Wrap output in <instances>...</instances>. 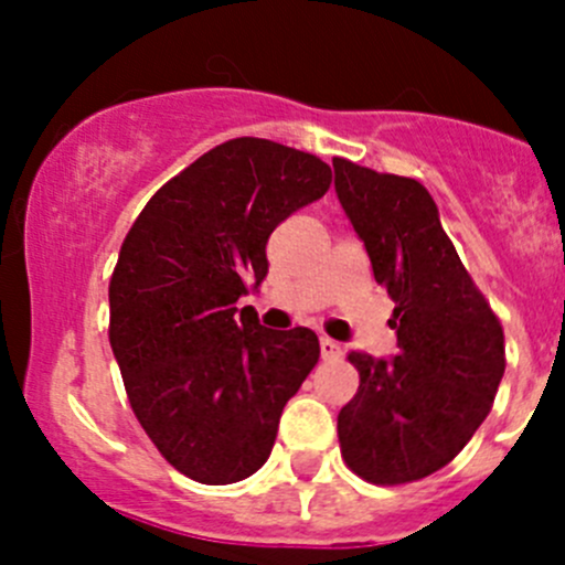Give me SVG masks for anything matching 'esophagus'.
<instances>
[{"mask_svg": "<svg viewBox=\"0 0 565 565\" xmlns=\"http://www.w3.org/2000/svg\"><path fill=\"white\" fill-rule=\"evenodd\" d=\"M319 352H322L324 361H333V358L341 355V344L339 341L328 339V335H322V339H319Z\"/></svg>", "mask_w": 565, "mask_h": 565, "instance_id": "esophagus-1", "label": "esophagus"}]
</instances>
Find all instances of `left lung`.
<instances>
[{"label":"left lung","mask_w":565,"mask_h":565,"mask_svg":"<svg viewBox=\"0 0 565 565\" xmlns=\"http://www.w3.org/2000/svg\"><path fill=\"white\" fill-rule=\"evenodd\" d=\"M335 193L388 289L398 352H350L361 385L339 413L347 467L369 483L446 467L489 415L505 372L503 324L448 241L418 180L333 158Z\"/></svg>","instance_id":"1"}]
</instances>
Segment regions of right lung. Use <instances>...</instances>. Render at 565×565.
Listing matches in <instances>:
<instances>
[{
	"label": "right lung",
	"instance_id": "right-lung-1",
	"mask_svg": "<svg viewBox=\"0 0 565 565\" xmlns=\"http://www.w3.org/2000/svg\"><path fill=\"white\" fill-rule=\"evenodd\" d=\"M317 156L224 141L145 204L108 284V341L163 459L221 487L259 470L284 404L319 361L315 330H267L237 300L267 276V237L330 188Z\"/></svg>",
	"mask_w": 565,
	"mask_h": 565
}]
</instances>
